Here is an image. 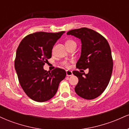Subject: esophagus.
Returning a JSON list of instances; mask_svg holds the SVG:
<instances>
[{"label": "esophagus", "instance_id": "1", "mask_svg": "<svg viewBox=\"0 0 129 129\" xmlns=\"http://www.w3.org/2000/svg\"><path fill=\"white\" fill-rule=\"evenodd\" d=\"M66 75H67V76H71L73 75V73H72V71L67 70L66 71Z\"/></svg>", "mask_w": 129, "mask_h": 129}]
</instances>
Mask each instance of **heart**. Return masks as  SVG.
I'll list each match as a JSON object with an SVG mask.
<instances>
[{"mask_svg": "<svg viewBox=\"0 0 129 129\" xmlns=\"http://www.w3.org/2000/svg\"><path fill=\"white\" fill-rule=\"evenodd\" d=\"M72 44H76V42H75L74 41H73V40H68V41H67L66 42V46L72 45ZM62 64L63 65V66H65L66 67H68L69 66V63L67 61H63L62 62Z\"/></svg>", "mask_w": 129, "mask_h": 129, "instance_id": "1", "label": "heart"}]
</instances>
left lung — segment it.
I'll return each mask as SVG.
<instances>
[{
  "instance_id": "obj_1",
  "label": "left lung",
  "mask_w": 129,
  "mask_h": 129,
  "mask_svg": "<svg viewBox=\"0 0 129 129\" xmlns=\"http://www.w3.org/2000/svg\"><path fill=\"white\" fill-rule=\"evenodd\" d=\"M81 41V53L76 63L79 69H88V73L73 71L78 78L75 90L85 100H93L100 96L110 81L113 70V59L110 45L104 37L87 28L72 29L67 32Z\"/></svg>"
}]
</instances>
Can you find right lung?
Returning <instances> with one entry per match:
<instances>
[{"instance_id":"obj_1","label":"right lung","mask_w":129,"mask_h":129,"mask_svg":"<svg viewBox=\"0 0 129 129\" xmlns=\"http://www.w3.org/2000/svg\"><path fill=\"white\" fill-rule=\"evenodd\" d=\"M65 31L56 33L36 32L25 37L19 44L14 67L22 89L37 102H45L55 95L60 82L66 78L64 70L56 68L51 72L44 69L51 57L53 46Z\"/></svg>"}]
</instances>
